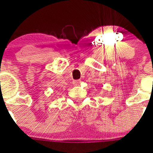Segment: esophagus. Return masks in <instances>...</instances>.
<instances>
[{"label": "esophagus", "mask_w": 153, "mask_h": 153, "mask_svg": "<svg viewBox=\"0 0 153 153\" xmlns=\"http://www.w3.org/2000/svg\"><path fill=\"white\" fill-rule=\"evenodd\" d=\"M81 80H75V81H73V85L74 86H79V84H81Z\"/></svg>", "instance_id": "34e87169"}]
</instances>
